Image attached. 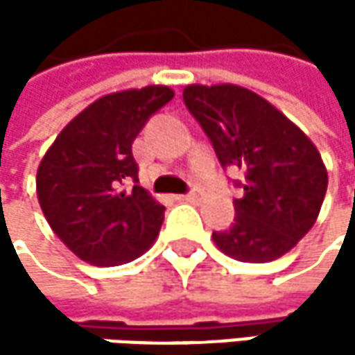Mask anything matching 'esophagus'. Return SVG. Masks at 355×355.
<instances>
[{
  "label": "esophagus",
  "instance_id": "34e87169",
  "mask_svg": "<svg viewBox=\"0 0 355 355\" xmlns=\"http://www.w3.org/2000/svg\"><path fill=\"white\" fill-rule=\"evenodd\" d=\"M201 197H203V193H201L199 189H195L193 193H189V195H180L178 199H180V201H189V203H195V201H199Z\"/></svg>",
  "mask_w": 355,
  "mask_h": 355
}]
</instances>
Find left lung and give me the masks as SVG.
Returning <instances> with one entry per match:
<instances>
[{"instance_id":"8db88e82","label":"left lung","mask_w":355,"mask_h":355,"mask_svg":"<svg viewBox=\"0 0 355 355\" xmlns=\"http://www.w3.org/2000/svg\"><path fill=\"white\" fill-rule=\"evenodd\" d=\"M184 105L214 144L222 166L245 171L234 224L211 239L245 263L284 257L315 226L327 193L317 146L279 108L236 84H189Z\"/></svg>"}]
</instances>
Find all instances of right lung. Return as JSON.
I'll list each match as a JSON object with an SVG mask.
<instances>
[{"instance_id": "right-lung-1", "label": "right lung", "mask_w": 355, "mask_h": 355, "mask_svg": "<svg viewBox=\"0 0 355 355\" xmlns=\"http://www.w3.org/2000/svg\"><path fill=\"white\" fill-rule=\"evenodd\" d=\"M175 98L168 86L110 92L76 114L36 171V197L59 241L82 261L114 267L158 239L164 205L137 182L131 146L146 121Z\"/></svg>"}]
</instances>
